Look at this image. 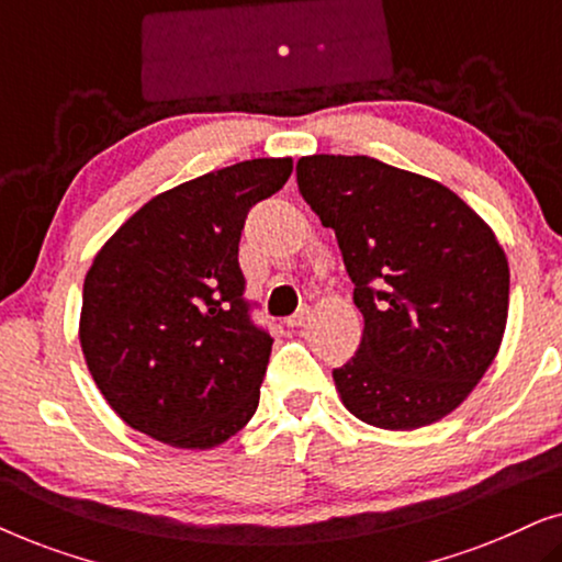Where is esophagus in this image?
Here are the masks:
<instances>
[{"mask_svg":"<svg viewBox=\"0 0 562 562\" xmlns=\"http://www.w3.org/2000/svg\"><path fill=\"white\" fill-rule=\"evenodd\" d=\"M306 319H310V310H306V306H304L302 312H296L294 317L286 319V325L289 327H302V325H306Z\"/></svg>","mask_w":562,"mask_h":562,"instance_id":"34e87169","label":"esophagus"}]
</instances>
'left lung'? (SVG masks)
Returning <instances> with one entry per match:
<instances>
[{
	"mask_svg": "<svg viewBox=\"0 0 562 562\" xmlns=\"http://www.w3.org/2000/svg\"><path fill=\"white\" fill-rule=\"evenodd\" d=\"M299 191L333 227L363 340L333 379L366 425L419 429L465 402L502 348L509 260L456 191L368 156H304Z\"/></svg>",
	"mask_w": 562,
	"mask_h": 562,
	"instance_id": "left-lung-1",
	"label": "left lung"
}]
</instances>
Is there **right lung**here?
Masks as SVG:
<instances>
[{
	"mask_svg": "<svg viewBox=\"0 0 562 562\" xmlns=\"http://www.w3.org/2000/svg\"><path fill=\"white\" fill-rule=\"evenodd\" d=\"M291 158H252L153 196L94 256L79 342L114 414L179 450H212L258 409L273 340L250 322L237 245Z\"/></svg>",
	"mask_w": 562,
	"mask_h": 562,
	"instance_id": "add662e5",
	"label": "right lung"
}]
</instances>
